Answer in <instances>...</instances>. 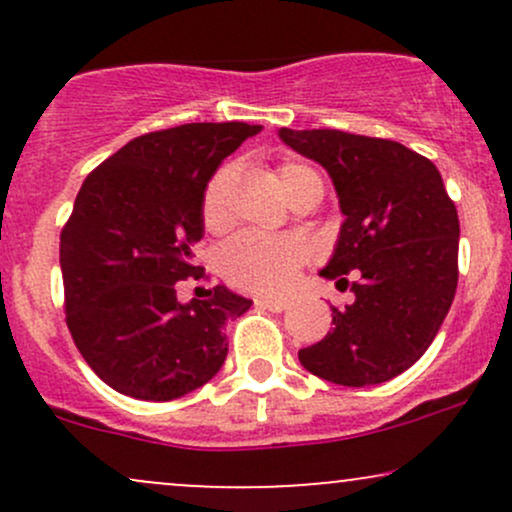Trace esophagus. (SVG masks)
Listing matches in <instances>:
<instances>
[{"label":"esophagus","mask_w":512,"mask_h":512,"mask_svg":"<svg viewBox=\"0 0 512 512\" xmlns=\"http://www.w3.org/2000/svg\"><path fill=\"white\" fill-rule=\"evenodd\" d=\"M255 303L260 305V308H264V310H272V313H281V310H286L291 305L289 298H269V296L257 298Z\"/></svg>","instance_id":"esophagus-1"}]
</instances>
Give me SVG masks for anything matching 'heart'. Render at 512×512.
Listing matches in <instances>:
<instances>
[{"label": "heart", "mask_w": 512, "mask_h": 512, "mask_svg": "<svg viewBox=\"0 0 512 512\" xmlns=\"http://www.w3.org/2000/svg\"><path fill=\"white\" fill-rule=\"evenodd\" d=\"M281 192L296 199L310 182L320 180L313 168L303 163H281L276 168ZM236 185V168L223 166L209 180L202 199L204 226L216 231L231 219V192ZM308 257V245L296 236L262 238L245 233L226 245L221 252V272L231 284L257 293H279L291 284L298 267Z\"/></svg>", "instance_id": "1"}]
</instances>
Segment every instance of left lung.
Here are the masks:
<instances>
[{
  "label": "left lung",
  "mask_w": 512,
  "mask_h": 512,
  "mask_svg": "<svg viewBox=\"0 0 512 512\" xmlns=\"http://www.w3.org/2000/svg\"><path fill=\"white\" fill-rule=\"evenodd\" d=\"M332 178L344 223L320 276L354 272L356 301L332 308V332L298 351L303 368L346 387L380 385L414 366L457 289L460 221L438 168L390 139L339 129H279Z\"/></svg>",
  "instance_id": "left-lung-1"
}]
</instances>
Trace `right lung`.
<instances>
[{"label": "right lung", "mask_w": 512, "mask_h": 512, "mask_svg": "<svg viewBox=\"0 0 512 512\" xmlns=\"http://www.w3.org/2000/svg\"><path fill=\"white\" fill-rule=\"evenodd\" d=\"M262 125L192 122L132 139L81 185L60 238L64 310L76 349L113 390L170 402L209 383L228 354L223 327L250 298L214 286L180 303L199 279L211 175Z\"/></svg>", "instance_id": "1"}]
</instances>
